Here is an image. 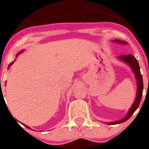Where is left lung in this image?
<instances>
[{
  "mask_svg": "<svg viewBox=\"0 0 149 149\" xmlns=\"http://www.w3.org/2000/svg\"><path fill=\"white\" fill-rule=\"evenodd\" d=\"M113 42H118L120 44H127V42H125V41L113 40ZM118 58L120 59V60H121L124 62L128 64L132 68V70L134 71V74H135V79H136V80H137V93H136L135 100L134 102L132 107H131L130 108V110H129L127 115H126L122 120H117V121H115V122H110V123H107L108 125H116V124L122 123V122H125V121H126L128 119L130 118L131 116L134 114V112L137 110V108L139 107V106L140 101H141V98H142L143 89V83L142 74H141V73H140L139 65V62H138L137 60L134 58V56L130 55V54H129L127 56H125V55L120 56Z\"/></svg>",
  "mask_w": 149,
  "mask_h": 149,
  "instance_id": "1",
  "label": "left lung"
}]
</instances>
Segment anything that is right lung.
<instances>
[{
	"label": "right lung",
	"mask_w": 149,
	"mask_h": 149,
	"mask_svg": "<svg viewBox=\"0 0 149 149\" xmlns=\"http://www.w3.org/2000/svg\"><path fill=\"white\" fill-rule=\"evenodd\" d=\"M19 53H20V52H19V53L17 54V56H18V55H19ZM13 63H14V62L10 63V65H9V66H10V65H12V64H13ZM3 98H4V97H3ZM27 128H29V127H28V126H27Z\"/></svg>",
	"instance_id": "add662e5"
}]
</instances>
